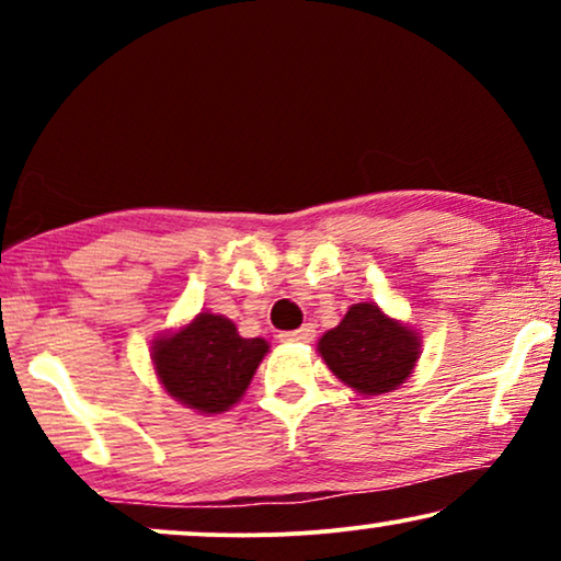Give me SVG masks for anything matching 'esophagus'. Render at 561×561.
<instances>
[{
	"label": "esophagus",
	"instance_id": "esophagus-1",
	"mask_svg": "<svg viewBox=\"0 0 561 561\" xmlns=\"http://www.w3.org/2000/svg\"><path fill=\"white\" fill-rule=\"evenodd\" d=\"M313 336H317V329H313V324H304L301 329H296V332H283L280 342H311Z\"/></svg>",
	"mask_w": 561,
	"mask_h": 561
}]
</instances>
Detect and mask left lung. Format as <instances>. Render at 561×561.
<instances>
[{
	"mask_svg": "<svg viewBox=\"0 0 561 561\" xmlns=\"http://www.w3.org/2000/svg\"><path fill=\"white\" fill-rule=\"evenodd\" d=\"M419 332L365 301L350 306L344 319L319 340V355L344 386L363 396L396 390L411 378L419 359Z\"/></svg>",
	"mask_w": 561,
	"mask_h": 561,
	"instance_id": "obj_1",
	"label": "left lung"
}]
</instances>
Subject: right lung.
<instances>
[{
    "label": "right lung",
    "instance_id": "add662e5",
    "mask_svg": "<svg viewBox=\"0 0 561 561\" xmlns=\"http://www.w3.org/2000/svg\"><path fill=\"white\" fill-rule=\"evenodd\" d=\"M265 352V340H244L232 321L202 311L152 342V365L175 401L198 413H221L244 396Z\"/></svg>",
    "mask_w": 561,
    "mask_h": 561
}]
</instances>
